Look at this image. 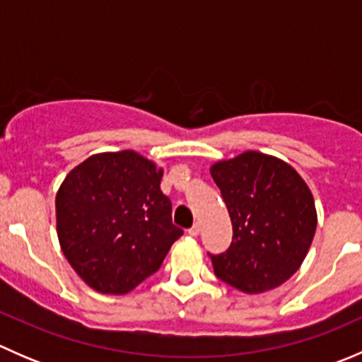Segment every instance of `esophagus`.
Masks as SVG:
<instances>
[{
    "mask_svg": "<svg viewBox=\"0 0 362 362\" xmlns=\"http://www.w3.org/2000/svg\"><path fill=\"white\" fill-rule=\"evenodd\" d=\"M189 235L191 236H198L199 235V224H194L191 229H189Z\"/></svg>",
    "mask_w": 362,
    "mask_h": 362,
    "instance_id": "1",
    "label": "esophagus"
}]
</instances>
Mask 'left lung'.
Returning a JSON list of instances; mask_svg holds the SVG:
<instances>
[{
  "instance_id": "left-lung-1",
  "label": "left lung",
  "mask_w": 362,
  "mask_h": 362,
  "mask_svg": "<svg viewBox=\"0 0 362 362\" xmlns=\"http://www.w3.org/2000/svg\"><path fill=\"white\" fill-rule=\"evenodd\" d=\"M210 173L233 224L229 249L208 254L215 275L247 294L282 286L298 272L315 235L308 185L293 166L255 151L218 160Z\"/></svg>"
}]
</instances>
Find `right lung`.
<instances>
[{
    "label": "right lung",
    "instance_id": "right-lung-1",
    "mask_svg": "<svg viewBox=\"0 0 362 362\" xmlns=\"http://www.w3.org/2000/svg\"><path fill=\"white\" fill-rule=\"evenodd\" d=\"M163 170L134 151L90 156L56 196L61 250L80 279L103 294H126L163 264L184 235L160 191Z\"/></svg>",
    "mask_w": 362,
    "mask_h": 362
}]
</instances>
